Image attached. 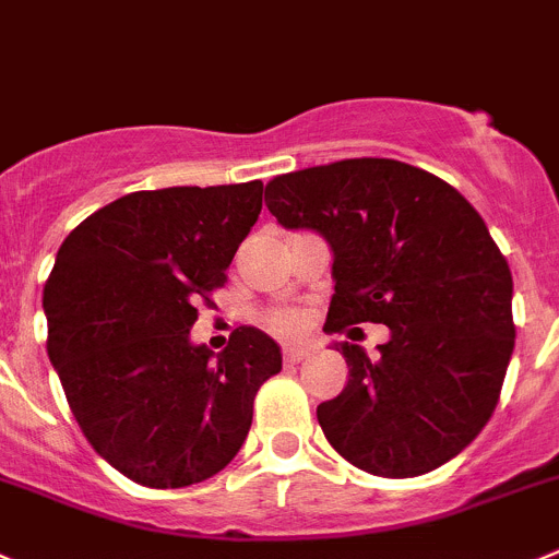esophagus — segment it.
I'll return each mask as SVG.
<instances>
[{
  "label": "esophagus",
  "instance_id": "34e87169",
  "mask_svg": "<svg viewBox=\"0 0 559 559\" xmlns=\"http://www.w3.org/2000/svg\"><path fill=\"white\" fill-rule=\"evenodd\" d=\"M306 356H309V350H306V347H295V344L284 347V361L286 364H300Z\"/></svg>",
  "mask_w": 559,
  "mask_h": 559
}]
</instances>
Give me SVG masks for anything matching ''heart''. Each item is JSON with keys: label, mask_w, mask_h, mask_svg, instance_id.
Segmentation results:
<instances>
[{"label": "heart", "mask_w": 559, "mask_h": 559, "mask_svg": "<svg viewBox=\"0 0 559 559\" xmlns=\"http://www.w3.org/2000/svg\"><path fill=\"white\" fill-rule=\"evenodd\" d=\"M264 325H267L273 333H278V336H297V333L306 328V320L304 314H297V311L281 309V311H270V314L264 317Z\"/></svg>", "instance_id": "b5f03b06"}]
</instances>
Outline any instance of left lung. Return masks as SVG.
Listing matches in <instances>:
<instances>
[{
	"label": "left lung",
	"mask_w": 559,
	"mask_h": 559,
	"mask_svg": "<svg viewBox=\"0 0 559 559\" xmlns=\"http://www.w3.org/2000/svg\"><path fill=\"white\" fill-rule=\"evenodd\" d=\"M264 201L284 228L331 245L325 331H391L378 356L336 344L350 378L317 405L333 450L378 477L444 466L491 419L515 344L513 275L477 209L444 179L372 156L275 176Z\"/></svg>",
	"instance_id": "left-lung-1"
}]
</instances>
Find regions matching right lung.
<instances>
[{"label":"right lung","mask_w":559,"mask_h":559,"mask_svg":"<svg viewBox=\"0 0 559 559\" xmlns=\"http://www.w3.org/2000/svg\"><path fill=\"white\" fill-rule=\"evenodd\" d=\"M262 181L140 190L60 245L44 286L49 350L93 450L145 488H185L226 468L281 347L242 325L223 353L190 342L198 304L226 284L262 212Z\"/></svg>","instance_id":"right-lung-1"}]
</instances>
